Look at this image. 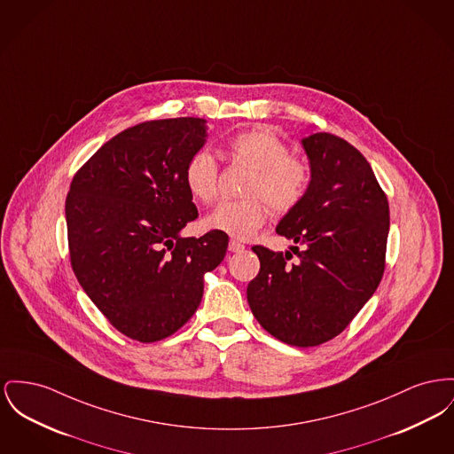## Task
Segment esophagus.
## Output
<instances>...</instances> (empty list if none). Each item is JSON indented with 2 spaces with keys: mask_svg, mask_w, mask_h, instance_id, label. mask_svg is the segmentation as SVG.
Listing matches in <instances>:
<instances>
[{
  "mask_svg": "<svg viewBox=\"0 0 454 454\" xmlns=\"http://www.w3.org/2000/svg\"><path fill=\"white\" fill-rule=\"evenodd\" d=\"M228 250H230V252H243V250H245V245L240 243V241L231 240L230 241V245H228Z\"/></svg>",
  "mask_w": 454,
  "mask_h": 454,
  "instance_id": "obj_1",
  "label": "esophagus"
}]
</instances>
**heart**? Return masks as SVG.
I'll return each instance as SVG.
<instances>
[{
  "label": "heart",
  "mask_w": 454,
  "mask_h": 454,
  "mask_svg": "<svg viewBox=\"0 0 454 454\" xmlns=\"http://www.w3.org/2000/svg\"><path fill=\"white\" fill-rule=\"evenodd\" d=\"M233 162L252 169L243 200H224L206 217V226L233 239L247 240L266 224L269 208L290 213L307 195L312 171L300 156L290 154L288 144L269 129L254 127L233 135L226 144ZM184 180L188 192L200 202L211 204L217 195L219 166L207 151L188 158Z\"/></svg>",
  "instance_id": "b5f03b06"
}]
</instances>
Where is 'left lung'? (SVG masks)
I'll list each match as a JSON object with an SVG mask.
<instances>
[{
    "label": "left lung",
    "instance_id": "8db88e82",
    "mask_svg": "<svg viewBox=\"0 0 454 454\" xmlns=\"http://www.w3.org/2000/svg\"><path fill=\"white\" fill-rule=\"evenodd\" d=\"M312 182L305 199L276 231L290 252L252 247L261 261L247 300L269 334L292 347L322 345L360 312L377 290L389 233V204L369 160L345 138L314 134L301 140Z\"/></svg>",
    "mask_w": 454,
    "mask_h": 454
}]
</instances>
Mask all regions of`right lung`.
<instances>
[{
	"label": "right lung",
	"mask_w": 454,
	"mask_h": 454,
	"mask_svg": "<svg viewBox=\"0 0 454 454\" xmlns=\"http://www.w3.org/2000/svg\"><path fill=\"white\" fill-rule=\"evenodd\" d=\"M206 142V120L130 127L75 173L65 202L72 269L113 327L140 343L175 334L195 314L204 274L221 264L228 235L182 239L199 217L184 169Z\"/></svg>",
	"instance_id": "obj_1"
}]
</instances>
